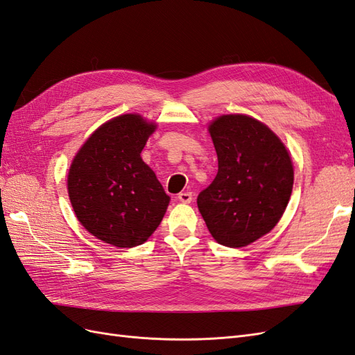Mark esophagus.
Listing matches in <instances>:
<instances>
[{
    "instance_id": "esophagus-1",
    "label": "esophagus",
    "mask_w": 355,
    "mask_h": 355,
    "mask_svg": "<svg viewBox=\"0 0 355 355\" xmlns=\"http://www.w3.org/2000/svg\"><path fill=\"white\" fill-rule=\"evenodd\" d=\"M178 200H179L180 202H185V204L191 202V201H192V192H188V191L180 192V194L178 196Z\"/></svg>"
}]
</instances>
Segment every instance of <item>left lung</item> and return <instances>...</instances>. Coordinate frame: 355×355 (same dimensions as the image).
Listing matches in <instances>:
<instances>
[{
  "instance_id": "obj_1",
  "label": "left lung",
  "mask_w": 355,
  "mask_h": 355,
  "mask_svg": "<svg viewBox=\"0 0 355 355\" xmlns=\"http://www.w3.org/2000/svg\"><path fill=\"white\" fill-rule=\"evenodd\" d=\"M209 132L218 175L198 194V210L219 244L249 245L283 216L293 188L292 159L280 139L252 116L222 115Z\"/></svg>"
}]
</instances>
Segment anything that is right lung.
Masks as SVG:
<instances>
[{
    "label": "right lung",
    "mask_w": 355,
    "mask_h": 355,
    "mask_svg": "<svg viewBox=\"0 0 355 355\" xmlns=\"http://www.w3.org/2000/svg\"><path fill=\"white\" fill-rule=\"evenodd\" d=\"M155 125L125 114L105 123L75 155L68 194L83 227L115 247L145 243L163 220L170 197L141 157Z\"/></svg>",
    "instance_id": "right-lung-1"
}]
</instances>
